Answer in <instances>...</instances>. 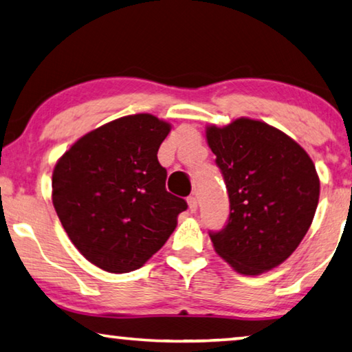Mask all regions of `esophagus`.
Returning <instances> with one entry per match:
<instances>
[{
	"instance_id": "obj_1",
	"label": "esophagus",
	"mask_w": 352,
	"mask_h": 352,
	"mask_svg": "<svg viewBox=\"0 0 352 352\" xmlns=\"http://www.w3.org/2000/svg\"><path fill=\"white\" fill-rule=\"evenodd\" d=\"M188 207H190L191 213H196V210H197V197L196 196L188 197Z\"/></svg>"
}]
</instances>
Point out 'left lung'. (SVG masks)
Masks as SVG:
<instances>
[{
	"label": "left lung",
	"mask_w": 352,
	"mask_h": 352,
	"mask_svg": "<svg viewBox=\"0 0 352 352\" xmlns=\"http://www.w3.org/2000/svg\"><path fill=\"white\" fill-rule=\"evenodd\" d=\"M206 134L229 194L226 226L210 232L214 251L242 275L274 269L311 226L316 167L296 140L258 120L208 126Z\"/></svg>",
	"instance_id": "left-lung-1"
}]
</instances>
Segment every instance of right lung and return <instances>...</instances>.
I'll return each instance as SVG.
<instances>
[{
  "label": "right lung",
  "instance_id": "add662e5",
  "mask_svg": "<svg viewBox=\"0 0 352 352\" xmlns=\"http://www.w3.org/2000/svg\"><path fill=\"white\" fill-rule=\"evenodd\" d=\"M170 124L128 115L91 131L56 162L52 201L76 248L99 269L142 267L177 226L185 199L167 192L158 150Z\"/></svg>",
  "mask_w": 352,
  "mask_h": 352
}]
</instances>
